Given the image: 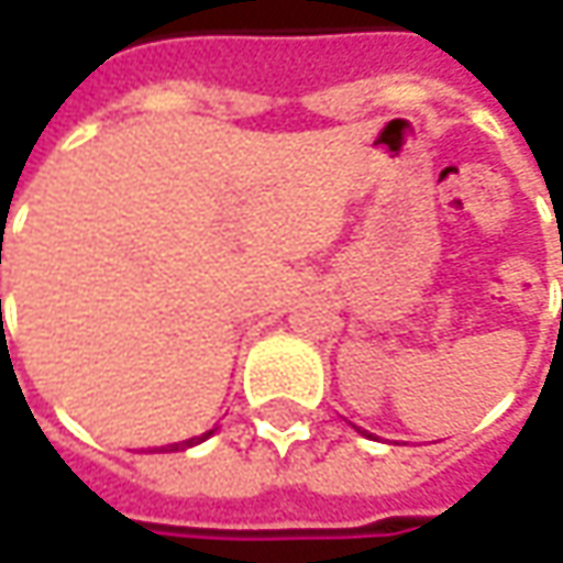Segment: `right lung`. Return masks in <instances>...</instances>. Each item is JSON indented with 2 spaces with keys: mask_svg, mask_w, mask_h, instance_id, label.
I'll list each match as a JSON object with an SVG mask.
<instances>
[{
  "mask_svg": "<svg viewBox=\"0 0 563 563\" xmlns=\"http://www.w3.org/2000/svg\"><path fill=\"white\" fill-rule=\"evenodd\" d=\"M216 429H209V432H203V435H197V439H187V442H178V444H168V451H178V448H190V444H200L206 442L209 435H212Z\"/></svg>",
  "mask_w": 563,
  "mask_h": 563,
  "instance_id": "1",
  "label": "right lung"
}]
</instances>
